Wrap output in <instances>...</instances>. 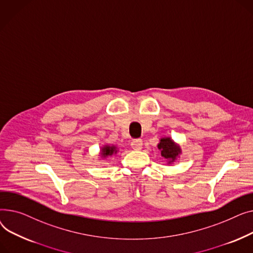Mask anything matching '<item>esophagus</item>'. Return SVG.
<instances>
[{
	"label": "esophagus",
	"instance_id": "obj_1",
	"mask_svg": "<svg viewBox=\"0 0 253 253\" xmlns=\"http://www.w3.org/2000/svg\"><path fill=\"white\" fill-rule=\"evenodd\" d=\"M130 146H131L132 149L140 150V149H142L143 141H142L141 139H133V140L130 142Z\"/></svg>",
	"mask_w": 253,
	"mask_h": 253
}]
</instances>
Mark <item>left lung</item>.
Segmentation results:
<instances>
[{
  "label": "left lung",
  "instance_id": "1",
  "mask_svg": "<svg viewBox=\"0 0 253 253\" xmlns=\"http://www.w3.org/2000/svg\"><path fill=\"white\" fill-rule=\"evenodd\" d=\"M158 149L161 150V155L169 162H172L181 153L180 147L175 145L170 138H162L158 144Z\"/></svg>",
  "mask_w": 253,
  "mask_h": 253
}]
</instances>
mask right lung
Here are the masks:
<instances>
[{
	"instance_id": "add662e5",
	"label": "right lung",
	"mask_w": 253,
	"mask_h": 253,
	"mask_svg": "<svg viewBox=\"0 0 253 253\" xmlns=\"http://www.w3.org/2000/svg\"><path fill=\"white\" fill-rule=\"evenodd\" d=\"M113 153H115V147L114 146H112V147L105 146V147L102 148V153L101 154L103 156H109V155H112Z\"/></svg>"
}]
</instances>
